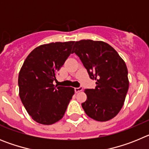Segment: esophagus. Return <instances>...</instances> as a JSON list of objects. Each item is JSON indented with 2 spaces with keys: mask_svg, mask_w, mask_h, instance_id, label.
Listing matches in <instances>:
<instances>
[{
  "mask_svg": "<svg viewBox=\"0 0 149 149\" xmlns=\"http://www.w3.org/2000/svg\"><path fill=\"white\" fill-rule=\"evenodd\" d=\"M83 90V88L82 87H78V88H74V92L76 93H79V92H81Z\"/></svg>",
  "mask_w": 149,
  "mask_h": 149,
  "instance_id": "esophagus-1",
  "label": "esophagus"
}]
</instances>
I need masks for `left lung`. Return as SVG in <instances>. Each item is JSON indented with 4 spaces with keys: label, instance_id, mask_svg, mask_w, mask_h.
I'll use <instances>...</instances> for the list:
<instances>
[{
    "label": "left lung",
    "instance_id": "8db88e82",
    "mask_svg": "<svg viewBox=\"0 0 149 149\" xmlns=\"http://www.w3.org/2000/svg\"><path fill=\"white\" fill-rule=\"evenodd\" d=\"M72 51L80 57L89 77L96 81L95 89L84 90L87 98L81 104L83 109L94 120H110L121 110L128 90L125 63L112 46L102 41H77Z\"/></svg>",
    "mask_w": 149,
    "mask_h": 149
}]
</instances>
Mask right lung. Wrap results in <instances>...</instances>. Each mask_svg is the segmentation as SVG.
Segmentation results:
<instances>
[{"mask_svg": "<svg viewBox=\"0 0 149 149\" xmlns=\"http://www.w3.org/2000/svg\"><path fill=\"white\" fill-rule=\"evenodd\" d=\"M74 42H51L33 50L18 74L19 96L35 122L49 125L65 114L74 89L55 86L58 71L71 54Z\"/></svg>", "mask_w": 149, "mask_h": 149, "instance_id": "1", "label": "right lung"}]
</instances>
